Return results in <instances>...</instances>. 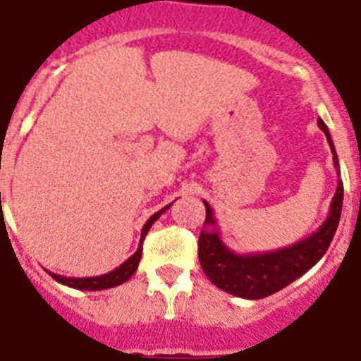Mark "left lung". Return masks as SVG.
<instances>
[{
  "label": "left lung",
  "mask_w": 361,
  "mask_h": 361,
  "mask_svg": "<svg viewBox=\"0 0 361 361\" xmlns=\"http://www.w3.org/2000/svg\"><path fill=\"white\" fill-rule=\"evenodd\" d=\"M317 125L329 140L332 159H334V166L339 175L338 153L332 144L329 127L324 125L321 118L317 120ZM202 202L207 207V219H204L207 228H202L201 236H199L197 255L204 275L219 290L227 291L234 297L255 300L269 297L286 286H290L323 258L336 231H338L341 207H343V183L338 180V190L330 202L329 216L317 231L293 245L269 252L238 255L228 249L219 236L214 210L207 201Z\"/></svg>",
  "instance_id": "1"
}]
</instances>
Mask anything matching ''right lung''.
Masks as SVG:
<instances>
[{
	"label": "right lung",
	"instance_id": "right-lung-1",
	"mask_svg": "<svg viewBox=\"0 0 361 361\" xmlns=\"http://www.w3.org/2000/svg\"><path fill=\"white\" fill-rule=\"evenodd\" d=\"M169 207H171V204H168V207H164L162 210H159V212L153 214V216L149 217L147 223H145L144 228H142V236H140L138 249H136V252H134V255L130 256L129 260H125L120 267H116V269L109 271V273H105V275H99V276H80V279H75V276L56 275V273H51V271H47V273H49V275H51L56 282H61V284L68 286V288H73V290L99 291V290H109V288H114V286L123 284V282L129 281L130 276H133L134 273H136V269H138L140 258H142V243H144L145 234H147L149 228L153 227V223L157 221V219H159V217L162 216V214L166 212V210H168Z\"/></svg>",
	"mask_w": 361,
	"mask_h": 361
}]
</instances>
